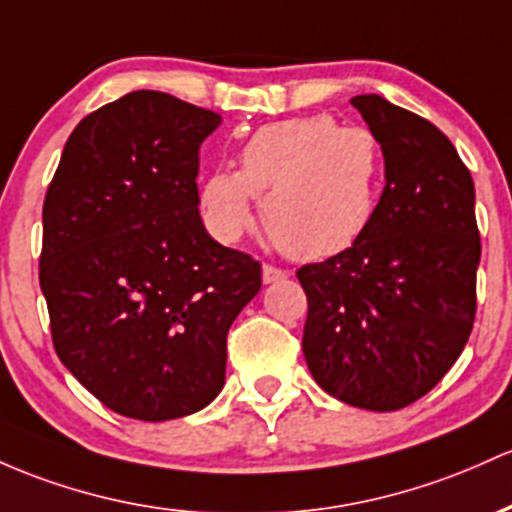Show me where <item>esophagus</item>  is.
Returning a JSON list of instances; mask_svg holds the SVG:
<instances>
[{
  "label": "esophagus",
  "instance_id": "esophagus-1",
  "mask_svg": "<svg viewBox=\"0 0 512 512\" xmlns=\"http://www.w3.org/2000/svg\"><path fill=\"white\" fill-rule=\"evenodd\" d=\"M289 277L286 269H279L274 265H262V282L265 284H274V282H282V279Z\"/></svg>",
  "mask_w": 512,
  "mask_h": 512
}]
</instances>
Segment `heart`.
Returning a JSON list of instances; mask_svg holds the SVG:
<instances>
[{"instance_id": "obj_1", "label": "heart", "mask_w": 512, "mask_h": 512, "mask_svg": "<svg viewBox=\"0 0 512 512\" xmlns=\"http://www.w3.org/2000/svg\"><path fill=\"white\" fill-rule=\"evenodd\" d=\"M386 153L364 126H340L330 114L257 128L238 153V172L216 170L201 184L206 223L221 240H238L255 223L262 199L269 238L286 255L320 260L350 250L379 211Z\"/></svg>"}]
</instances>
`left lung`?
Here are the masks:
<instances>
[{"instance_id":"obj_1","label":"left lung","mask_w":512,"mask_h":512,"mask_svg":"<svg viewBox=\"0 0 512 512\" xmlns=\"http://www.w3.org/2000/svg\"><path fill=\"white\" fill-rule=\"evenodd\" d=\"M350 104L379 136L386 187L350 250L303 265V357L323 391L398 411L440 384L476 316L474 179L437 126L379 94Z\"/></svg>"}]
</instances>
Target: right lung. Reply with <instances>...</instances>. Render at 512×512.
I'll use <instances>...</instances> for the list:
<instances>
[{"instance_id":"right-lung-1","label":"right lung","mask_w":512,"mask_h":512,"mask_svg":"<svg viewBox=\"0 0 512 512\" xmlns=\"http://www.w3.org/2000/svg\"><path fill=\"white\" fill-rule=\"evenodd\" d=\"M221 116L138 89L84 116L43 201L41 289L60 362L126 418H184L226 384L262 267L206 233L199 148Z\"/></svg>"}]
</instances>
